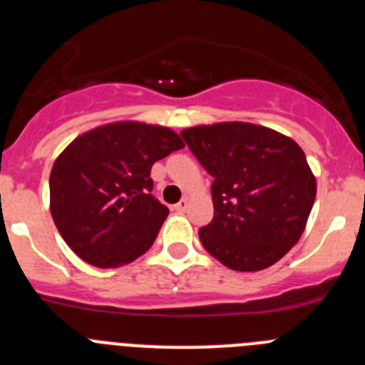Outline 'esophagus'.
<instances>
[{"instance_id":"obj_1","label":"esophagus","mask_w":365,"mask_h":365,"mask_svg":"<svg viewBox=\"0 0 365 365\" xmlns=\"http://www.w3.org/2000/svg\"><path fill=\"white\" fill-rule=\"evenodd\" d=\"M186 208H188V199H182L177 205H173V210L175 212H186Z\"/></svg>"}]
</instances>
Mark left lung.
I'll return each mask as SVG.
<instances>
[{
    "label": "left lung",
    "mask_w": 365,
    "mask_h": 365,
    "mask_svg": "<svg viewBox=\"0 0 365 365\" xmlns=\"http://www.w3.org/2000/svg\"><path fill=\"white\" fill-rule=\"evenodd\" d=\"M180 137L214 177V219L199 230L202 247L240 272L282 259L302 237L316 197L302 148L248 122L197 125Z\"/></svg>",
    "instance_id": "obj_1"
}]
</instances>
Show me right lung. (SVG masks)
<instances>
[{
	"instance_id": "right-lung-1",
	"label": "right lung",
	"mask_w": 365,
	"mask_h": 365,
	"mask_svg": "<svg viewBox=\"0 0 365 365\" xmlns=\"http://www.w3.org/2000/svg\"><path fill=\"white\" fill-rule=\"evenodd\" d=\"M185 148L179 135L143 122L100 125L74 138L51 170V214L63 241L89 265L143 256L168 217L151 166Z\"/></svg>"
}]
</instances>
